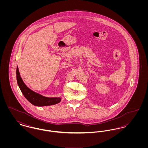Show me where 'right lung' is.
<instances>
[{
    "label": "right lung",
    "instance_id": "add662e5",
    "mask_svg": "<svg viewBox=\"0 0 148 148\" xmlns=\"http://www.w3.org/2000/svg\"><path fill=\"white\" fill-rule=\"evenodd\" d=\"M16 74L17 83L23 94L25 98L34 106H51L58 104L61 101L60 98L45 97L30 90L23 82L20 75L19 69L18 67L16 68Z\"/></svg>",
    "mask_w": 148,
    "mask_h": 148
}]
</instances>
